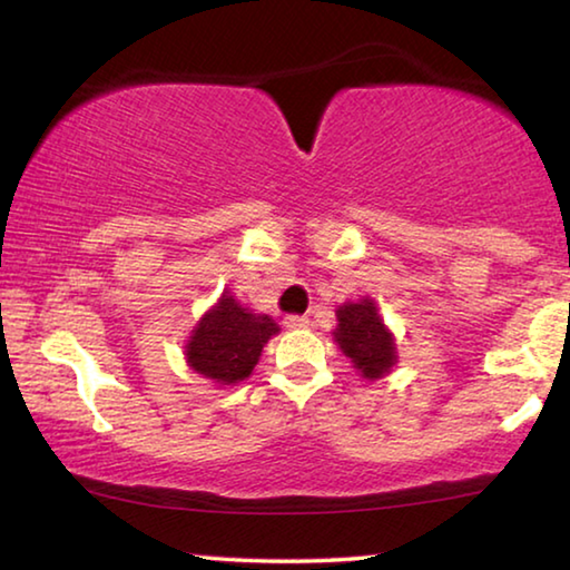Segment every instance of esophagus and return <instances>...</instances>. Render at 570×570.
Returning <instances> with one entry per match:
<instances>
[{
  "label": "esophagus",
  "instance_id": "esophagus-1",
  "mask_svg": "<svg viewBox=\"0 0 570 570\" xmlns=\"http://www.w3.org/2000/svg\"><path fill=\"white\" fill-rule=\"evenodd\" d=\"M284 326L286 330H306L308 320L302 314H288V316H284Z\"/></svg>",
  "mask_w": 570,
  "mask_h": 570
}]
</instances>
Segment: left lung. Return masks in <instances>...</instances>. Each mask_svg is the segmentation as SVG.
<instances>
[{"label": "left lung", "instance_id": "left-lung-1", "mask_svg": "<svg viewBox=\"0 0 570 570\" xmlns=\"http://www.w3.org/2000/svg\"><path fill=\"white\" fill-rule=\"evenodd\" d=\"M336 342L366 380H377L392 370L397 360L394 340L382 324L374 302L362 298L360 304H344L336 308Z\"/></svg>", "mask_w": 570, "mask_h": 570}]
</instances>
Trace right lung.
<instances>
[{
  "instance_id": "right-lung-1",
  "label": "right lung",
  "mask_w": 570,
  "mask_h": 570,
  "mask_svg": "<svg viewBox=\"0 0 570 570\" xmlns=\"http://www.w3.org/2000/svg\"><path fill=\"white\" fill-rule=\"evenodd\" d=\"M276 332L272 316L250 314L234 296L224 294L193 332L186 346L188 364L220 384L240 382L254 370L264 344Z\"/></svg>"
}]
</instances>
